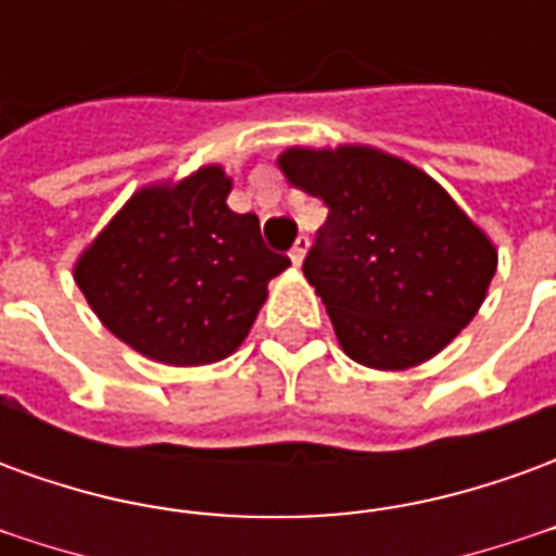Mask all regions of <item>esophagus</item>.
Segmentation results:
<instances>
[{
  "label": "esophagus",
  "mask_w": 556,
  "mask_h": 556,
  "mask_svg": "<svg viewBox=\"0 0 556 556\" xmlns=\"http://www.w3.org/2000/svg\"><path fill=\"white\" fill-rule=\"evenodd\" d=\"M306 247H309V238H306V235H301V238L294 241V247L289 250L291 262H294V265H301V262H303V255H306Z\"/></svg>",
  "instance_id": "34e87169"
}]
</instances>
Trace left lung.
I'll return each instance as SVG.
<instances>
[{
    "mask_svg": "<svg viewBox=\"0 0 556 556\" xmlns=\"http://www.w3.org/2000/svg\"><path fill=\"white\" fill-rule=\"evenodd\" d=\"M279 169L327 205L303 274L351 361L408 369L477 315L497 253L426 172L363 146L289 148Z\"/></svg>",
    "mask_w": 556,
    "mask_h": 556,
    "instance_id": "1",
    "label": "left lung"
}]
</instances>
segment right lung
<instances>
[{
    "label": "right lung",
    "instance_id": "right-lung-1",
    "mask_svg": "<svg viewBox=\"0 0 556 556\" xmlns=\"http://www.w3.org/2000/svg\"><path fill=\"white\" fill-rule=\"evenodd\" d=\"M229 190L219 166L146 187L74 267L106 330L151 361L202 366L229 357L250 333L267 282L291 265L267 250L255 214L226 205Z\"/></svg>",
    "mask_w": 556,
    "mask_h": 556
}]
</instances>
